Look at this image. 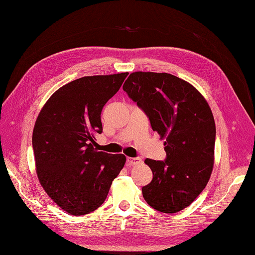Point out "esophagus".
Listing matches in <instances>:
<instances>
[{"mask_svg": "<svg viewBox=\"0 0 255 255\" xmlns=\"http://www.w3.org/2000/svg\"><path fill=\"white\" fill-rule=\"evenodd\" d=\"M127 163L129 165H135L141 163V159L139 157H127Z\"/></svg>", "mask_w": 255, "mask_h": 255, "instance_id": "34e87169", "label": "esophagus"}]
</instances>
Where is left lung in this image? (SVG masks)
<instances>
[{
	"label": "left lung",
	"instance_id": "obj_1",
	"mask_svg": "<svg viewBox=\"0 0 255 255\" xmlns=\"http://www.w3.org/2000/svg\"><path fill=\"white\" fill-rule=\"evenodd\" d=\"M165 140V162L145 158L153 173L142 188L156 211L177 213L203 191L214 166L215 122L205 98L188 81L167 73L134 72L123 86Z\"/></svg>",
	"mask_w": 255,
	"mask_h": 255
}]
</instances>
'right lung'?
Returning a JSON list of instances; mask_svg holds the SVG:
<instances>
[{
  "mask_svg": "<svg viewBox=\"0 0 255 255\" xmlns=\"http://www.w3.org/2000/svg\"><path fill=\"white\" fill-rule=\"evenodd\" d=\"M128 73L86 76L64 85L46 101L32 132L35 171L53 202L80 216L103 204L126 163L124 154L94 149L101 112Z\"/></svg>",
  "mask_w": 255,
  "mask_h": 255,
  "instance_id": "add662e5",
  "label": "right lung"
}]
</instances>
